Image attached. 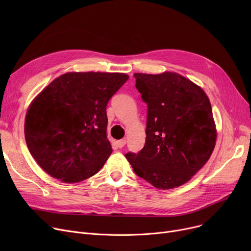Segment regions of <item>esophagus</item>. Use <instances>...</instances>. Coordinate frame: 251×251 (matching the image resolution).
<instances>
[{"instance_id": "obj_1", "label": "esophagus", "mask_w": 251, "mask_h": 251, "mask_svg": "<svg viewBox=\"0 0 251 251\" xmlns=\"http://www.w3.org/2000/svg\"><path fill=\"white\" fill-rule=\"evenodd\" d=\"M116 143H117V147L119 148V149H122L125 144H126V139H120V140H117L116 141Z\"/></svg>"}]
</instances>
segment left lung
<instances>
[{
	"mask_svg": "<svg viewBox=\"0 0 251 251\" xmlns=\"http://www.w3.org/2000/svg\"><path fill=\"white\" fill-rule=\"evenodd\" d=\"M136 88L148 104L147 138L126 157L134 173L156 188L186 183L204 166L216 146L212 105L205 92L175 72L135 73Z\"/></svg>",
	"mask_w": 251,
	"mask_h": 251,
	"instance_id": "8db88e82",
	"label": "left lung"
}]
</instances>
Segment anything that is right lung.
<instances>
[{
	"instance_id": "obj_1",
	"label": "right lung",
	"mask_w": 251,
	"mask_h": 251,
	"mask_svg": "<svg viewBox=\"0 0 251 251\" xmlns=\"http://www.w3.org/2000/svg\"><path fill=\"white\" fill-rule=\"evenodd\" d=\"M128 78L124 73H66L33 100L24 134L45 172L76 183L102 168L113 151L107 138V104Z\"/></svg>"
}]
</instances>
